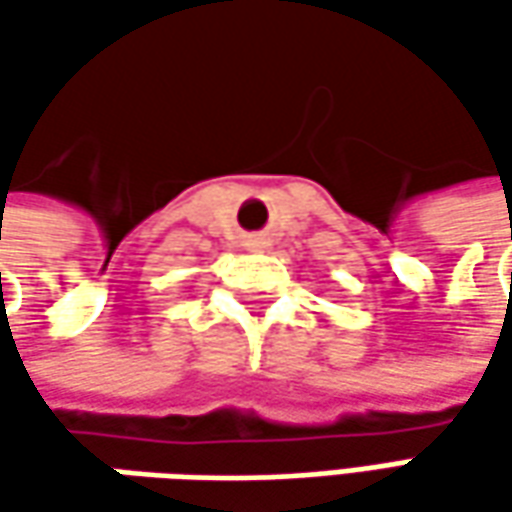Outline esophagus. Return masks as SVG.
Masks as SVG:
<instances>
[{"instance_id": "34e87169", "label": "esophagus", "mask_w": 512, "mask_h": 512, "mask_svg": "<svg viewBox=\"0 0 512 512\" xmlns=\"http://www.w3.org/2000/svg\"><path fill=\"white\" fill-rule=\"evenodd\" d=\"M247 250H253V253H259V250H267L270 245V239H267L265 233H253V236H247Z\"/></svg>"}]
</instances>
